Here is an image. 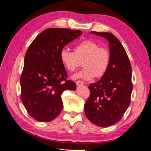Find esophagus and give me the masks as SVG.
I'll return each mask as SVG.
<instances>
[{
  "label": "esophagus",
  "mask_w": 151,
  "mask_h": 151,
  "mask_svg": "<svg viewBox=\"0 0 151 151\" xmlns=\"http://www.w3.org/2000/svg\"><path fill=\"white\" fill-rule=\"evenodd\" d=\"M76 84H77V86H83V84H84V82L83 81L79 80V81L76 82Z\"/></svg>",
  "instance_id": "esophagus-1"
}]
</instances>
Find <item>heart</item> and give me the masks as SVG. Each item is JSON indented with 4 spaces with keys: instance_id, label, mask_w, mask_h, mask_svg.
Returning <instances> with one entry per match:
<instances>
[{
    "instance_id": "1",
    "label": "heart",
    "mask_w": 151,
    "mask_h": 151,
    "mask_svg": "<svg viewBox=\"0 0 151 151\" xmlns=\"http://www.w3.org/2000/svg\"><path fill=\"white\" fill-rule=\"evenodd\" d=\"M60 59L67 70H74L80 64V60L84 59L83 69L72 76V78L90 80L94 76L101 77L106 72L110 54L108 50L99 47V45L93 41L86 40L77 45L74 52L64 48L60 52Z\"/></svg>"
}]
</instances>
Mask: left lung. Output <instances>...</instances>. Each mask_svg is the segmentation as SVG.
Instances as JSON below:
<instances>
[{
  "label": "left lung",
  "instance_id": "left-lung-1",
  "mask_svg": "<svg viewBox=\"0 0 151 151\" xmlns=\"http://www.w3.org/2000/svg\"><path fill=\"white\" fill-rule=\"evenodd\" d=\"M90 33L107 40L110 60L101 79L88 87L90 96L84 104V112L94 125L107 127L121 120L130 103L132 68L125 48L113 34Z\"/></svg>",
  "mask_w": 151,
  "mask_h": 151
}]
</instances>
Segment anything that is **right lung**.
<instances>
[{"label":"right lung","mask_w":151,"mask_h":151,"mask_svg":"<svg viewBox=\"0 0 151 151\" xmlns=\"http://www.w3.org/2000/svg\"><path fill=\"white\" fill-rule=\"evenodd\" d=\"M83 34L80 30L48 28L31 43L21 76V99L29 115L41 122L55 119L63 108L61 95L76 89L60 59L64 46Z\"/></svg>","instance_id":"1"}]
</instances>
